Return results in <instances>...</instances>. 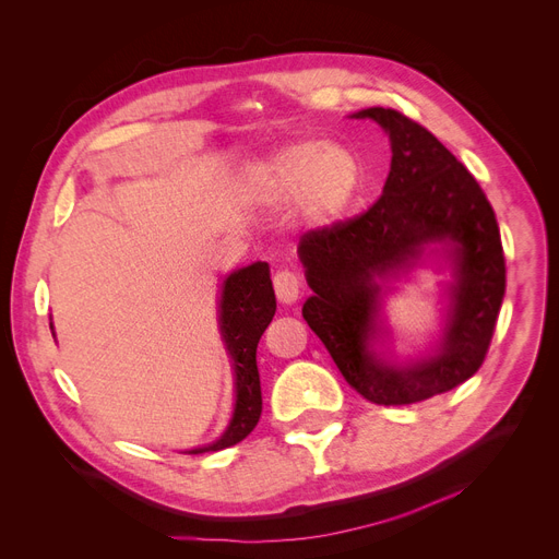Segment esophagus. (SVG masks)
<instances>
[{"mask_svg":"<svg viewBox=\"0 0 559 559\" xmlns=\"http://www.w3.org/2000/svg\"><path fill=\"white\" fill-rule=\"evenodd\" d=\"M301 287H304V283H301L299 272L278 270L274 274V289H276L278 301H283V304H294L296 299H299Z\"/></svg>","mask_w":559,"mask_h":559,"instance_id":"esophagus-1","label":"esophagus"}]
</instances>
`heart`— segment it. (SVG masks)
<instances>
[{
	"label": "heart",
	"instance_id": "b5f03b06",
	"mask_svg": "<svg viewBox=\"0 0 559 559\" xmlns=\"http://www.w3.org/2000/svg\"><path fill=\"white\" fill-rule=\"evenodd\" d=\"M361 166L346 145L296 141L249 166L242 193L251 202L281 204L294 198L310 225H330L353 202Z\"/></svg>",
	"mask_w": 559,
	"mask_h": 559
}]
</instances>
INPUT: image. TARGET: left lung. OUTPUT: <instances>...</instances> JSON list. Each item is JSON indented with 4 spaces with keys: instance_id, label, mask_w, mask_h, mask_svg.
I'll return each instance as SVG.
<instances>
[{
    "instance_id": "left-lung-1",
    "label": "left lung",
    "mask_w": 559,
    "mask_h": 559,
    "mask_svg": "<svg viewBox=\"0 0 559 559\" xmlns=\"http://www.w3.org/2000/svg\"><path fill=\"white\" fill-rule=\"evenodd\" d=\"M355 117L389 132L391 170L373 206L301 236L299 255L314 292L304 319L361 397L414 404L463 384L486 359L506 294L501 234L478 181L427 128L391 107H368ZM436 241L451 242L457 272L443 344L423 362L389 367L367 350L374 278L411 266Z\"/></svg>"
}]
</instances>
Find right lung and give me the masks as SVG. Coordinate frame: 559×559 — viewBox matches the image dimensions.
I'll return each mask as SVG.
<instances>
[{"label": "right lung", "instance_id": "1", "mask_svg": "<svg viewBox=\"0 0 559 559\" xmlns=\"http://www.w3.org/2000/svg\"><path fill=\"white\" fill-rule=\"evenodd\" d=\"M276 312V296L267 263H253L234 272L222 287L219 330L227 342L236 370V408L234 418L209 448L191 450V454L219 452L245 440L260 420L263 395H260V376L255 366V348L265 328Z\"/></svg>", "mask_w": 559, "mask_h": 559}]
</instances>
